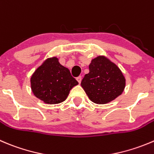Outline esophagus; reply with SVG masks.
I'll list each match as a JSON object with an SVG mask.
<instances>
[{
  "instance_id": "esophagus-1",
  "label": "esophagus",
  "mask_w": 154,
  "mask_h": 154,
  "mask_svg": "<svg viewBox=\"0 0 154 154\" xmlns=\"http://www.w3.org/2000/svg\"><path fill=\"white\" fill-rule=\"evenodd\" d=\"M77 82H78L79 83H81V80H82V77H81V76H79L78 77H77Z\"/></svg>"
}]
</instances>
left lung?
<instances>
[{
	"mask_svg": "<svg viewBox=\"0 0 154 154\" xmlns=\"http://www.w3.org/2000/svg\"><path fill=\"white\" fill-rule=\"evenodd\" d=\"M89 68V74L82 80L81 86L92 102L107 104L121 95L126 79L114 63L99 56L92 59Z\"/></svg>",
	"mask_w": 154,
	"mask_h": 154,
	"instance_id": "obj_1",
	"label": "left lung"
}]
</instances>
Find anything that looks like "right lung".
<instances>
[{"mask_svg":"<svg viewBox=\"0 0 154 154\" xmlns=\"http://www.w3.org/2000/svg\"><path fill=\"white\" fill-rule=\"evenodd\" d=\"M78 82L68 68L62 66L56 57L49 58L31 77L32 92L37 98L50 104L65 101L70 90Z\"/></svg>","mask_w":154,"mask_h":154,"instance_id":"1","label":"right lung"}]
</instances>
